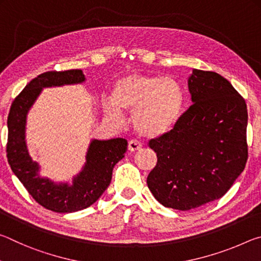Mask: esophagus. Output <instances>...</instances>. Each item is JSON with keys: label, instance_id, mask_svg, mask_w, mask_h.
Segmentation results:
<instances>
[{"label": "esophagus", "instance_id": "34e87169", "mask_svg": "<svg viewBox=\"0 0 261 261\" xmlns=\"http://www.w3.org/2000/svg\"><path fill=\"white\" fill-rule=\"evenodd\" d=\"M141 146H143V145H141L140 141L136 140V139H131V140L129 141V145H127V147H129V151H130V152L138 151V149L141 148Z\"/></svg>", "mask_w": 261, "mask_h": 261}]
</instances>
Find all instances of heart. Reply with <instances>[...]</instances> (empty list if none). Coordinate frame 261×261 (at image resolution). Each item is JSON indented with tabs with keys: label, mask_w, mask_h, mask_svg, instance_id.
<instances>
[{
	"label": "heart",
	"mask_w": 261,
	"mask_h": 261,
	"mask_svg": "<svg viewBox=\"0 0 261 261\" xmlns=\"http://www.w3.org/2000/svg\"><path fill=\"white\" fill-rule=\"evenodd\" d=\"M183 105V92L173 78L130 73L113 84L112 99L105 100V113L121 121L122 110H134L137 131L159 137L173 129Z\"/></svg>",
	"instance_id": "obj_1"
}]
</instances>
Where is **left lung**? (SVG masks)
I'll return each instance as SVG.
<instances>
[{
  "label": "left lung",
  "instance_id": "obj_1",
  "mask_svg": "<svg viewBox=\"0 0 261 261\" xmlns=\"http://www.w3.org/2000/svg\"><path fill=\"white\" fill-rule=\"evenodd\" d=\"M192 105L173 129L148 141L158 162L148 189L165 207L190 211L220 199L247 161L245 100L226 78L194 69Z\"/></svg>",
  "mask_w": 261,
  "mask_h": 261
}]
</instances>
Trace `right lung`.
<instances>
[{
  "label": "right lung",
  "instance_id": "right-lung-1",
  "mask_svg": "<svg viewBox=\"0 0 261 261\" xmlns=\"http://www.w3.org/2000/svg\"><path fill=\"white\" fill-rule=\"evenodd\" d=\"M85 81L82 70L48 71L31 81L11 105L8 116L7 158L11 170L33 199L56 213H72L87 208L99 199L112 180L113 169L124 158L127 141L123 138L92 140L86 163L73 184H56L39 175L40 167L31 159L25 143L26 115L43 87L70 85Z\"/></svg>",
  "mask_w": 261,
  "mask_h": 261
}]
</instances>
